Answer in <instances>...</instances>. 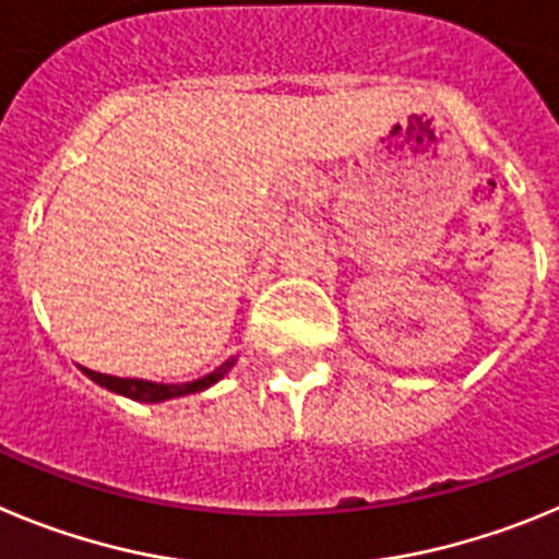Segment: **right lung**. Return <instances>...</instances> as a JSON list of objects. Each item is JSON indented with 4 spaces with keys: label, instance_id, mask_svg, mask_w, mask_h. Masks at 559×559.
Wrapping results in <instances>:
<instances>
[{
    "label": "right lung",
    "instance_id": "add662e5",
    "mask_svg": "<svg viewBox=\"0 0 559 559\" xmlns=\"http://www.w3.org/2000/svg\"><path fill=\"white\" fill-rule=\"evenodd\" d=\"M234 359H228L225 365H219L217 370L205 379L189 381V384H153V381H142V379H117V376H105V373H94V370H85L88 379H94L97 384L108 386V390L119 392V395H128L133 401H144V404H158V401L167 399H178V395H189V392H200L205 386H211L214 381L223 379L225 373L230 370Z\"/></svg>",
    "mask_w": 559,
    "mask_h": 559
}]
</instances>
